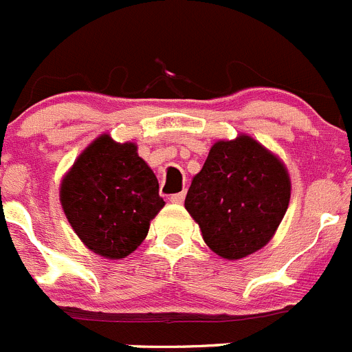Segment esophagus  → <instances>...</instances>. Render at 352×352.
Masks as SVG:
<instances>
[{
	"mask_svg": "<svg viewBox=\"0 0 352 352\" xmlns=\"http://www.w3.org/2000/svg\"><path fill=\"white\" fill-rule=\"evenodd\" d=\"M169 200L173 204H183V200H185V192L182 193H174V195L169 197Z\"/></svg>",
	"mask_w": 352,
	"mask_h": 352,
	"instance_id": "esophagus-1",
	"label": "esophagus"
}]
</instances>
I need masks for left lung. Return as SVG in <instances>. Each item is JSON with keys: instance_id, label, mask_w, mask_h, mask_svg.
Here are the masks:
<instances>
[{"instance_id": "obj_1", "label": "left lung", "mask_w": 352, "mask_h": 352, "mask_svg": "<svg viewBox=\"0 0 352 352\" xmlns=\"http://www.w3.org/2000/svg\"><path fill=\"white\" fill-rule=\"evenodd\" d=\"M290 190L283 160L242 133L210 146L202 170L193 176L185 209L207 247L236 261L273 239L289 209Z\"/></svg>"}]
</instances>
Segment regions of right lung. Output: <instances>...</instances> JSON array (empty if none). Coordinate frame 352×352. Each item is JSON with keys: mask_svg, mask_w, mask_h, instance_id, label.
<instances>
[{"mask_svg": "<svg viewBox=\"0 0 352 352\" xmlns=\"http://www.w3.org/2000/svg\"><path fill=\"white\" fill-rule=\"evenodd\" d=\"M60 204L79 240L105 259L135 252L150 221L166 206L136 143H119L107 133L93 140L65 173Z\"/></svg>", "mask_w": 352, "mask_h": 352, "instance_id": "right-lung-1", "label": "right lung"}]
</instances>
